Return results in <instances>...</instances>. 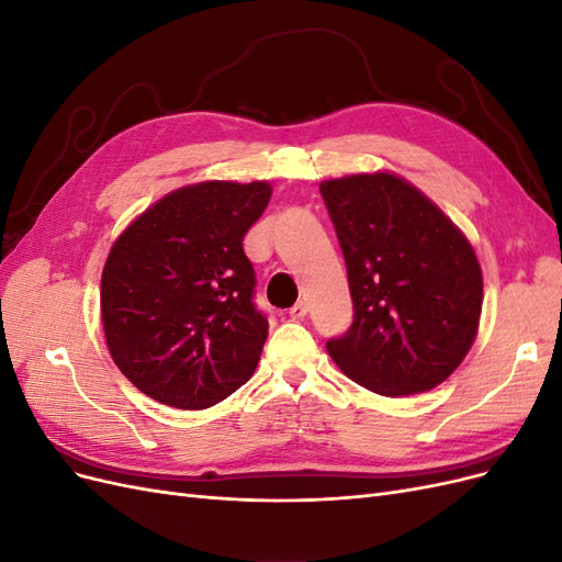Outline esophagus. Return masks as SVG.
Instances as JSON below:
<instances>
[{"instance_id": "34e87169", "label": "esophagus", "mask_w": 562, "mask_h": 562, "mask_svg": "<svg viewBox=\"0 0 562 562\" xmlns=\"http://www.w3.org/2000/svg\"><path fill=\"white\" fill-rule=\"evenodd\" d=\"M310 314V307H307V302H297L295 307L291 310V318H295V321H302L304 316Z\"/></svg>"}]
</instances>
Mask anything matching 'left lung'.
I'll list each match as a JSON object with an SVG mask.
<instances>
[{"instance_id": "obj_1", "label": "left lung", "mask_w": 562, "mask_h": 562, "mask_svg": "<svg viewBox=\"0 0 562 562\" xmlns=\"http://www.w3.org/2000/svg\"><path fill=\"white\" fill-rule=\"evenodd\" d=\"M318 190L353 300L349 330L326 342L333 361L391 398L446 382L479 333L483 271L473 246L401 176L359 173Z\"/></svg>"}]
</instances>
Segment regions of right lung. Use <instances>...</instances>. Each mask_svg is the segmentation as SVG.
I'll return each mask as SVG.
<instances>
[{
  "label": "right lung",
  "instance_id": "obj_1",
  "mask_svg": "<svg viewBox=\"0 0 562 562\" xmlns=\"http://www.w3.org/2000/svg\"><path fill=\"white\" fill-rule=\"evenodd\" d=\"M271 184L209 180L166 194L119 234L100 281L110 356L164 405L203 411L258 368L269 323L252 304L244 236Z\"/></svg>",
  "mask_w": 562,
  "mask_h": 562
}]
</instances>
